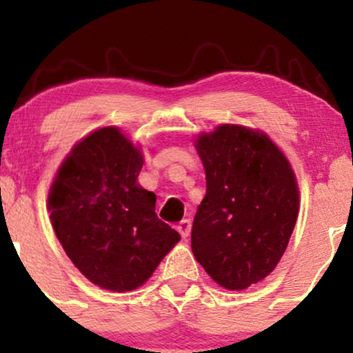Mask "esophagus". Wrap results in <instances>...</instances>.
Listing matches in <instances>:
<instances>
[{
    "label": "esophagus",
    "instance_id": "34e87169",
    "mask_svg": "<svg viewBox=\"0 0 353 353\" xmlns=\"http://www.w3.org/2000/svg\"><path fill=\"white\" fill-rule=\"evenodd\" d=\"M190 228H192V224H190L189 219H182L179 224H177V230H179V234H181V236L184 237V239L189 237Z\"/></svg>",
    "mask_w": 353,
    "mask_h": 353
}]
</instances>
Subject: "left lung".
<instances>
[{
    "label": "left lung",
    "mask_w": 353,
    "mask_h": 353,
    "mask_svg": "<svg viewBox=\"0 0 353 353\" xmlns=\"http://www.w3.org/2000/svg\"><path fill=\"white\" fill-rule=\"evenodd\" d=\"M196 149L205 171L190 245L214 282L244 290L277 267L299 216L292 165L269 136L239 124L202 132Z\"/></svg>",
    "instance_id": "obj_1"
}]
</instances>
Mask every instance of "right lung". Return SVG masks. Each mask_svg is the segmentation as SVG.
<instances>
[{"label":"right lung","mask_w":353,"mask_h":353,"mask_svg":"<svg viewBox=\"0 0 353 353\" xmlns=\"http://www.w3.org/2000/svg\"><path fill=\"white\" fill-rule=\"evenodd\" d=\"M144 157L119 128L74 144L52 181L48 209L56 237L89 282L129 292L151 277L179 232L156 214V194L137 182Z\"/></svg>","instance_id":"1"}]
</instances>
